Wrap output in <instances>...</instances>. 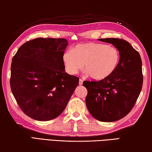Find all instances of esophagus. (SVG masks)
<instances>
[{
    "instance_id": "34e87169",
    "label": "esophagus",
    "mask_w": 152,
    "mask_h": 152,
    "mask_svg": "<svg viewBox=\"0 0 152 152\" xmlns=\"http://www.w3.org/2000/svg\"><path fill=\"white\" fill-rule=\"evenodd\" d=\"M82 82H83V80H82V79L80 78V80H79V85H82Z\"/></svg>"
}]
</instances>
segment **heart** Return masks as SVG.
Here are the masks:
<instances>
[{
  "label": "heart",
  "instance_id": "1",
  "mask_svg": "<svg viewBox=\"0 0 152 152\" xmlns=\"http://www.w3.org/2000/svg\"><path fill=\"white\" fill-rule=\"evenodd\" d=\"M62 60L69 74H77L83 68L93 80H102L114 72L120 61L117 48L104 43H80L64 53Z\"/></svg>",
  "mask_w": 152,
  "mask_h": 152
}]
</instances>
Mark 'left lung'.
Listing matches in <instances>:
<instances>
[{
  "mask_svg": "<svg viewBox=\"0 0 152 152\" xmlns=\"http://www.w3.org/2000/svg\"><path fill=\"white\" fill-rule=\"evenodd\" d=\"M119 50L120 61L114 72L101 80H84L88 94L86 104L95 119L113 122L129 113L143 85L142 62L140 53L127 41L119 38L99 39Z\"/></svg>",
  "mask_w": 152,
  "mask_h": 152,
  "instance_id": "obj_1",
  "label": "left lung"
}]
</instances>
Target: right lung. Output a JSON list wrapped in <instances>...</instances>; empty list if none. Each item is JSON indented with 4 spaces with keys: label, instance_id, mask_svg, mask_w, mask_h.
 Wrapping results in <instances>:
<instances>
[{
    "label": "right lung",
    "instance_id": "1",
    "mask_svg": "<svg viewBox=\"0 0 152 152\" xmlns=\"http://www.w3.org/2000/svg\"><path fill=\"white\" fill-rule=\"evenodd\" d=\"M66 39L36 38L19 48L12 59L10 85L25 115L46 121L65 109L79 78L67 74L62 56Z\"/></svg>",
    "mask_w": 152,
    "mask_h": 152
}]
</instances>
